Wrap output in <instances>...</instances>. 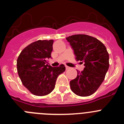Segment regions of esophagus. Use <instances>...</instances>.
I'll return each mask as SVG.
<instances>
[{"mask_svg": "<svg viewBox=\"0 0 124 124\" xmlns=\"http://www.w3.org/2000/svg\"><path fill=\"white\" fill-rule=\"evenodd\" d=\"M69 68H69L68 66H66V70H68Z\"/></svg>", "mask_w": 124, "mask_h": 124, "instance_id": "1", "label": "esophagus"}]
</instances>
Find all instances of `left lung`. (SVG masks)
<instances>
[{"instance_id":"1","label":"left lung","mask_w":124,"mask_h":124,"mask_svg":"<svg viewBox=\"0 0 124 124\" xmlns=\"http://www.w3.org/2000/svg\"><path fill=\"white\" fill-rule=\"evenodd\" d=\"M73 49L76 61L84 62L83 71L70 81L72 91L79 96L93 94L104 80L109 67V55L106 46L97 38L79 34L66 37Z\"/></svg>"}]
</instances>
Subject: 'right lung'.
Segmentation results:
<instances>
[{
    "mask_svg": "<svg viewBox=\"0 0 124 124\" xmlns=\"http://www.w3.org/2000/svg\"><path fill=\"white\" fill-rule=\"evenodd\" d=\"M53 40H39L26 46L18 56L17 69L23 85L38 96L49 94L56 79L65 71L64 64L51 67L46 64L51 57Z\"/></svg>",
    "mask_w": 124,
    "mask_h": 124,
    "instance_id": "1",
    "label": "right lung"
}]
</instances>
